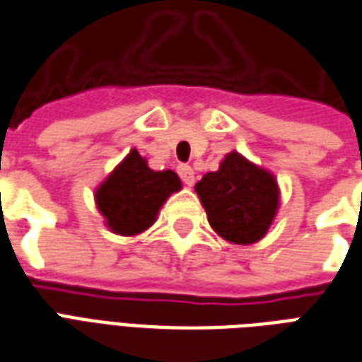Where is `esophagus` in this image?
<instances>
[{"label": "esophagus", "mask_w": 362, "mask_h": 362, "mask_svg": "<svg viewBox=\"0 0 362 362\" xmlns=\"http://www.w3.org/2000/svg\"><path fill=\"white\" fill-rule=\"evenodd\" d=\"M178 174H180L182 182L186 184V186H194V182H196V176H194V168L189 165H180L178 166Z\"/></svg>", "instance_id": "esophagus-1"}]
</instances>
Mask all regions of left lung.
<instances>
[{
    "instance_id": "obj_1",
    "label": "left lung",
    "mask_w": 362,
    "mask_h": 362,
    "mask_svg": "<svg viewBox=\"0 0 362 362\" xmlns=\"http://www.w3.org/2000/svg\"><path fill=\"white\" fill-rule=\"evenodd\" d=\"M196 192L215 233L235 244L264 238L279 205L275 178L238 153H228L217 173L205 174Z\"/></svg>"
}]
</instances>
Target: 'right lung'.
<instances>
[{
	"mask_svg": "<svg viewBox=\"0 0 362 362\" xmlns=\"http://www.w3.org/2000/svg\"><path fill=\"white\" fill-rule=\"evenodd\" d=\"M180 188L176 173L151 170L134 149L96 189V205L114 233L134 236L153 225L166 197Z\"/></svg>",
	"mask_w": 362,
	"mask_h": 362,
	"instance_id": "add662e5",
	"label": "right lung"
}]
</instances>
